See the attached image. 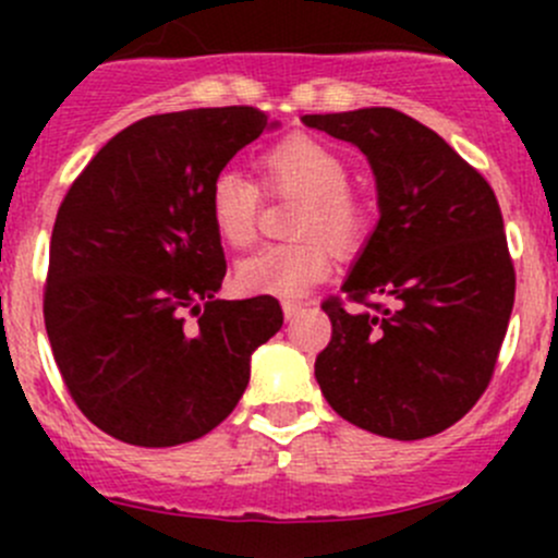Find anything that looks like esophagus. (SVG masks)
Masks as SVG:
<instances>
[{
	"label": "esophagus",
	"mask_w": 558,
	"mask_h": 558,
	"mask_svg": "<svg viewBox=\"0 0 558 558\" xmlns=\"http://www.w3.org/2000/svg\"><path fill=\"white\" fill-rule=\"evenodd\" d=\"M305 311H307V302H296V300H286L283 302V313H286V318H289V320L300 318V315Z\"/></svg>",
	"instance_id": "34e87169"
}]
</instances>
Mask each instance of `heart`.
<instances>
[{
  "label": "heart",
  "mask_w": 558,
  "mask_h": 558,
  "mask_svg": "<svg viewBox=\"0 0 558 558\" xmlns=\"http://www.w3.org/2000/svg\"><path fill=\"white\" fill-rule=\"evenodd\" d=\"M264 191L302 199L294 218L296 243L269 245L240 262L238 286L247 294L294 300L329 275L331 248L353 253L369 234V210L348 189L351 167L331 145L311 134H289L258 156ZM262 189L238 170H221L207 191V213L218 238L232 247L256 240Z\"/></svg>",
  "instance_id": "b5f03b06"
}]
</instances>
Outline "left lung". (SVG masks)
<instances>
[{
  "instance_id": "1",
  "label": "left lung",
  "mask_w": 558,
  "mask_h": 558,
  "mask_svg": "<svg viewBox=\"0 0 558 558\" xmlns=\"http://www.w3.org/2000/svg\"><path fill=\"white\" fill-rule=\"evenodd\" d=\"M353 143L378 183L380 221L324 300L331 340L315 380L337 415L391 440H424L464 418L497 367L515 300L502 213L475 167L391 107L305 116Z\"/></svg>"
}]
</instances>
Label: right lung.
Instances as JSON below:
<instances>
[{
    "label": "right lung",
    "mask_w": 558,
    "mask_h": 558,
    "mask_svg": "<svg viewBox=\"0 0 558 558\" xmlns=\"http://www.w3.org/2000/svg\"><path fill=\"white\" fill-rule=\"evenodd\" d=\"M267 126L247 105L143 118L56 213L45 329L70 397L116 440L170 448L216 429L283 326L269 294L216 300L227 258L207 213L213 178Z\"/></svg>",
    "instance_id": "right-lung-1"
}]
</instances>
